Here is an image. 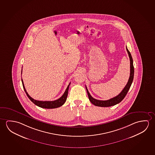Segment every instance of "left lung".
<instances>
[{
    "instance_id": "obj_1",
    "label": "left lung",
    "mask_w": 155,
    "mask_h": 155,
    "mask_svg": "<svg viewBox=\"0 0 155 155\" xmlns=\"http://www.w3.org/2000/svg\"><path fill=\"white\" fill-rule=\"evenodd\" d=\"M126 49L128 54L129 57L130 59V77L128 79V81L127 84L124 87L123 90L122 91L121 93H120L119 95H117L116 97H115L114 98H111L109 100H99L95 99L94 98H93L88 92L87 88L86 87V91H87V93L88 94V98L89 100L90 101L92 104H93V105L99 106V107H110L114 105H117V104L120 103L122 100L124 99V97H126L127 94L128 92L129 88L131 86V84L133 83L134 78V68L133 65V58L131 57V54L129 52L128 49H127L126 47Z\"/></svg>"
}]
</instances>
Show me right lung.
I'll return each instance as SVG.
<instances>
[{
    "mask_svg": "<svg viewBox=\"0 0 155 155\" xmlns=\"http://www.w3.org/2000/svg\"><path fill=\"white\" fill-rule=\"evenodd\" d=\"M22 83L23 85L24 90L25 91V92L26 93L27 97H28L29 99L31 100V101L35 104V105L38 106V107L43 108H47V109H52V108H56L58 107H61V106L63 105L64 104L65 102L67 100V96L68 94V90H69V87L70 83L68 86L67 87L66 90L64 92V94H63L62 97L61 98L58 99L57 100H54V101H38V100H34V99L31 98V97H30V95H29L28 93L27 92L26 90L25 89V86H24V82L22 81V79L21 78Z\"/></svg>",
    "mask_w": 155,
    "mask_h": 155,
    "instance_id": "1",
    "label": "right lung"
}]
</instances>
